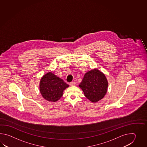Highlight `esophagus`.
Returning <instances> with one entry per match:
<instances>
[{"mask_svg":"<svg viewBox=\"0 0 147 147\" xmlns=\"http://www.w3.org/2000/svg\"><path fill=\"white\" fill-rule=\"evenodd\" d=\"M70 84L71 86H75L76 82H75V81H72V82H70V84Z\"/></svg>","mask_w":147,"mask_h":147,"instance_id":"obj_1","label":"esophagus"}]
</instances>
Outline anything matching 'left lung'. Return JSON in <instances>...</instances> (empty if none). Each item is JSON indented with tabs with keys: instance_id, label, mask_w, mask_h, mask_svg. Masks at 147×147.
<instances>
[{
	"instance_id": "8db88e82",
	"label": "left lung",
	"mask_w": 147,
	"mask_h": 147,
	"mask_svg": "<svg viewBox=\"0 0 147 147\" xmlns=\"http://www.w3.org/2000/svg\"><path fill=\"white\" fill-rule=\"evenodd\" d=\"M79 87L87 99L96 102L106 94L108 81L103 73L98 69H94L84 75Z\"/></svg>"
}]
</instances>
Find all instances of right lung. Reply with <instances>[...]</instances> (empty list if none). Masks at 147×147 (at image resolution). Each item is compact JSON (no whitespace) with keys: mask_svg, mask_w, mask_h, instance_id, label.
<instances>
[{"mask_svg":"<svg viewBox=\"0 0 147 147\" xmlns=\"http://www.w3.org/2000/svg\"><path fill=\"white\" fill-rule=\"evenodd\" d=\"M68 87L62 79L48 72L41 79L40 91L46 100L55 102L62 97L63 90Z\"/></svg>","mask_w":147,"mask_h":147,"instance_id":"add662e5","label":"right lung"}]
</instances>
